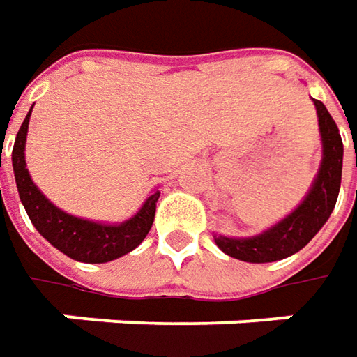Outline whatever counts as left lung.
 Wrapping results in <instances>:
<instances>
[{
	"label": "left lung",
	"mask_w": 357,
	"mask_h": 357,
	"mask_svg": "<svg viewBox=\"0 0 357 357\" xmlns=\"http://www.w3.org/2000/svg\"><path fill=\"white\" fill-rule=\"evenodd\" d=\"M312 101L318 113L322 160L306 197L292 213L286 214L282 220L260 234L242 236V238L214 234L216 246L228 256L242 262H252V264L276 262L302 250L328 222L330 214L336 206L340 183H342L344 144H342L337 125L328 113L326 105L318 99H312Z\"/></svg>",
	"instance_id": "obj_1"
}]
</instances>
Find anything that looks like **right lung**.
I'll return each instance as SVG.
<instances>
[{"label": "right lung", "mask_w": 357, "mask_h": 357, "mask_svg": "<svg viewBox=\"0 0 357 357\" xmlns=\"http://www.w3.org/2000/svg\"><path fill=\"white\" fill-rule=\"evenodd\" d=\"M29 117L31 111L27 113L15 137L11 162H13V174H15L21 204L31 225L37 228V232L65 256L87 264L111 262L135 250L153 227L160 190L155 188L146 197L143 206L123 222H99V220H89L65 213L37 188L27 171L25 141H27Z\"/></svg>", "instance_id": "add662e5"}]
</instances>
